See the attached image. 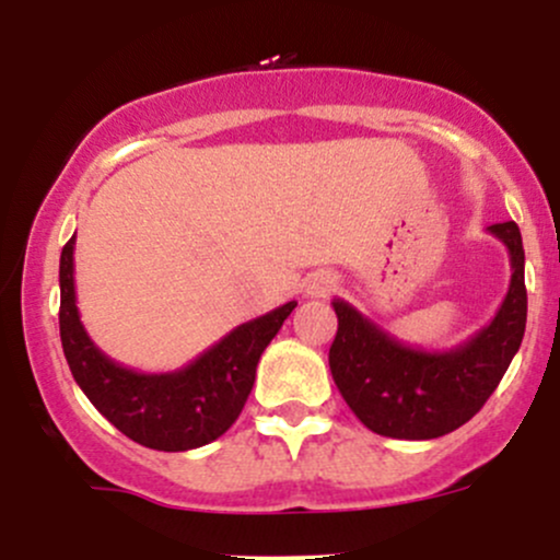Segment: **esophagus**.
Segmentation results:
<instances>
[{"label":"esophagus","instance_id":"obj_1","mask_svg":"<svg viewBox=\"0 0 560 560\" xmlns=\"http://www.w3.org/2000/svg\"><path fill=\"white\" fill-rule=\"evenodd\" d=\"M334 287H337V281H334L331 273H313L311 279L305 281V292L311 294V298H326V294L334 292Z\"/></svg>","mask_w":560,"mask_h":560}]
</instances>
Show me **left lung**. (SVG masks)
<instances>
[{"label":"left lung","mask_w":560,"mask_h":560,"mask_svg":"<svg viewBox=\"0 0 560 560\" xmlns=\"http://www.w3.org/2000/svg\"><path fill=\"white\" fill-rule=\"evenodd\" d=\"M511 255V287L485 329L453 350L397 342L345 300H334V384L371 432L392 440H434L479 413L518 352L526 329L524 244L513 221L487 229Z\"/></svg>","instance_id":"left-lung-1"}]
</instances>
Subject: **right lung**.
<instances>
[{
  "label": "right lung",
  "mask_w": 560,
  "mask_h": 560,
  "mask_svg": "<svg viewBox=\"0 0 560 560\" xmlns=\"http://www.w3.org/2000/svg\"><path fill=\"white\" fill-rule=\"evenodd\" d=\"M75 234L60 255V339L75 384L128 440L165 453L208 445L240 419L255 369L298 302L229 331L221 342L168 374H141L110 361L83 329L73 281Z\"/></svg>",
  "instance_id": "1"
}]
</instances>
